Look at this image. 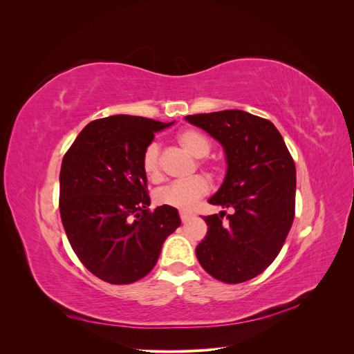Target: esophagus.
Here are the masks:
<instances>
[{"label":"esophagus","mask_w":354,"mask_h":354,"mask_svg":"<svg viewBox=\"0 0 354 354\" xmlns=\"http://www.w3.org/2000/svg\"><path fill=\"white\" fill-rule=\"evenodd\" d=\"M178 216H180L181 221L186 223L187 220H190V218H192V216H194V214H192V212H187V211H178Z\"/></svg>","instance_id":"esophagus-1"}]
</instances>
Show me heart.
<instances>
[{
	"label": "heart",
	"instance_id": "obj_1",
	"mask_svg": "<svg viewBox=\"0 0 354 354\" xmlns=\"http://www.w3.org/2000/svg\"><path fill=\"white\" fill-rule=\"evenodd\" d=\"M178 145L187 153L195 158H205L211 152L209 138L195 128H185L177 134ZM159 146L151 143L142 158V168L145 176L151 181H159L162 178V171L159 164ZM199 164H203V160ZM211 189L209 180L203 176H194L183 181H176L167 187L159 189L155 194V199L159 205L173 207L176 209H190L196 205V202L205 196Z\"/></svg>",
	"mask_w": 354,
	"mask_h": 354
}]
</instances>
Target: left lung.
I'll use <instances>...</instances> for the list:
<instances>
[{"instance_id":"1","label":"left lung","mask_w":354,"mask_h":354,"mask_svg":"<svg viewBox=\"0 0 354 354\" xmlns=\"http://www.w3.org/2000/svg\"><path fill=\"white\" fill-rule=\"evenodd\" d=\"M186 120L221 143L227 174L208 202L233 209L203 217L208 232L196 257L208 274L241 283L263 273L281 252L295 216V164L277 128L230 109Z\"/></svg>"}]
</instances>
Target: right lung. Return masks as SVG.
<instances>
[{
  "instance_id": "obj_1",
  "label": "right lung",
  "mask_w": 354,
  "mask_h": 354,
  "mask_svg": "<svg viewBox=\"0 0 354 354\" xmlns=\"http://www.w3.org/2000/svg\"><path fill=\"white\" fill-rule=\"evenodd\" d=\"M173 125L143 116L91 121L63 156L59 208L80 261L99 279L127 285L151 272L165 239L180 226L173 207L151 211L145 149Z\"/></svg>"
}]
</instances>
